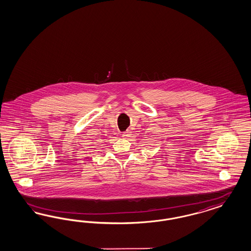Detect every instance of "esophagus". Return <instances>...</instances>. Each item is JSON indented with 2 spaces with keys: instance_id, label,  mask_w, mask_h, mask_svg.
<instances>
[{
  "instance_id": "1",
  "label": "esophagus",
  "mask_w": 251,
  "mask_h": 251,
  "mask_svg": "<svg viewBox=\"0 0 251 251\" xmlns=\"http://www.w3.org/2000/svg\"><path fill=\"white\" fill-rule=\"evenodd\" d=\"M130 130H126V131H124V132L122 133V137H123V138H128V137H130Z\"/></svg>"
}]
</instances>
